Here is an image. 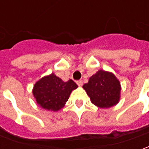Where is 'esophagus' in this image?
<instances>
[{"instance_id": "1", "label": "esophagus", "mask_w": 149, "mask_h": 149, "mask_svg": "<svg viewBox=\"0 0 149 149\" xmlns=\"http://www.w3.org/2000/svg\"><path fill=\"white\" fill-rule=\"evenodd\" d=\"M77 84H78V86L81 87V86L83 85V81H77Z\"/></svg>"}]
</instances>
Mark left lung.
Returning a JSON list of instances; mask_svg holds the SVG:
<instances>
[{
    "mask_svg": "<svg viewBox=\"0 0 149 149\" xmlns=\"http://www.w3.org/2000/svg\"><path fill=\"white\" fill-rule=\"evenodd\" d=\"M91 102L101 109L117 104L120 99V83L111 72L99 70L83 85Z\"/></svg>",
    "mask_w": 149,
    "mask_h": 149,
    "instance_id": "1",
    "label": "left lung"
}]
</instances>
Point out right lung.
I'll list each match as a JSON object with an SVG mask.
<instances>
[{"instance_id": "add662e5", "label": "right lung", "mask_w": 149, "mask_h": 149, "mask_svg": "<svg viewBox=\"0 0 149 149\" xmlns=\"http://www.w3.org/2000/svg\"><path fill=\"white\" fill-rule=\"evenodd\" d=\"M77 87L71 79L65 82L54 73H51L35 83L33 95L42 109L57 112L65 106L72 90Z\"/></svg>"}]
</instances>
